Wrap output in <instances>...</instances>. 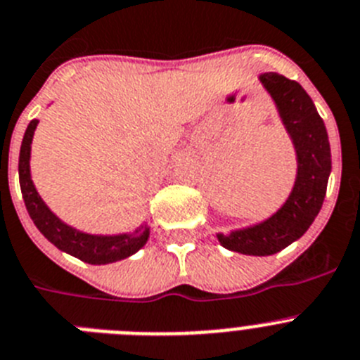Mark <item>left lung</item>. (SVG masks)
Instances as JSON below:
<instances>
[{"instance_id":"8db88e82","label":"left lung","mask_w":360,"mask_h":360,"mask_svg":"<svg viewBox=\"0 0 360 360\" xmlns=\"http://www.w3.org/2000/svg\"><path fill=\"white\" fill-rule=\"evenodd\" d=\"M259 82L271 96L290 136L297 174L290 195L271 217L227 235L217 233V238L235 253L268 257L299 240L321 211L331 173V150L326 125L302 85L276 72H262Z\"/></svg>"}]
</instances>
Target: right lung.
I'll return each mask as SVG.
<instances>
[{"label": "right lung", "mask_w": 360, "mask_h": 360, "mask_svg": "<svg viewBox=\"0 0 360 360\" xmlns=\"http://www.w3.org/2000/svg\"><path fill=\"white\" fill-rule=\"evenodd\" d=\"M39 120H32L23 134V142L20 149V186L23 202L32 218L34 226L38 227L49 242L56 245L63 253H69L76 259L84 260L94 266L112 264L124 260L136 251H140L147 244L150 229L147 224H140L134 231L116 233V235H94V233L79 231L76 227L63 222L54 211L49 207L39 196L38 189L32 182L30 174V149H32L34 131L38 127Z\"/></svg>", "instance_id": "right-lung-1"}]
</instances>
